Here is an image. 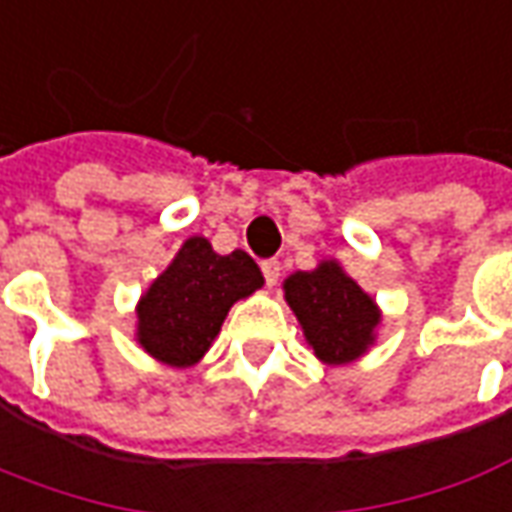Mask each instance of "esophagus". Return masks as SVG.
Masks as SVG:
<instances>
[{"label": "esophagus", "instance_id": "1", "mask_svg": "<svg viewBox=\"0 0 512 512\" xmlns=\"http://www.w3.org/2000/svg\"><path fill=\"white\" fill-rule=\"evenodd\" d=\"M262 273L264 281H267V287H273L278 281V276H281V262H278V259H264Z\"/></svg>", "mask_w": 512, "mask_h": 512}]
</instances>
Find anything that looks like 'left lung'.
<instances>
[{
	"label": "left lung",
	"mask_w": 512,
	"mask_h": 512,
	"mask_svg": "<svg viewBox=\"0 0 512 512\" xmlns=\"http://www.w3.org/2000/svg\"><path fill=\"white\" fill-rule=\"evenodd\" d=\"M284 292L306 340L323 362H351L373 343L379 312L337 262H323L312 273H295L284 281Z\"/></svg>",
	"instance_id": "obj_1"
}]
</instances>
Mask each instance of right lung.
I'll return each instance as SVG.
<instances>
[{"label":"right lung","instance_id":"1","mask_svg":"<svg viewBox=\"0 0 512 512\" xmlns=\"http://www.w3.org/2000/svg\"><path fill=\"white\" fill-rule=\"evenodd\" d=\"M262 284V270L245 250L220 256L209 239L192 236L139 303V343L167 365H195L228 309Z\"/></svg>","mask_w":512,"mask_h":512}]
</instances>
